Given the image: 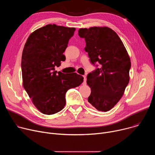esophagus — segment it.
<instances>
[{
	"label": "esophagus",
	"instance_id": "1",
	"mask_svg": "<svg viewBox=\"0 0 155 155\" xmlns=\"http://www.w3.org/2000/svg\"><path fill=\"white\" fill-rule=\"evenodd\" d=\"M83 80H84L83 83H86V75H83Z\"/></svg>",
	"mask_w": 155,
	"mask_h": 155
}]
</instances>
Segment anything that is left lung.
<instances>
[{"mask_svg":"<svg viewBox=\"0 0 155 155\" xmlns=\"http://www.w3.org/2000/svg\"><path fill=\"white\" fill-rule=\"evenodd\" d=\"M78 35L85 40L91 62L99 64L87 76L91 90L87 101L99 111L107 112L118 102L129 83L130 58L119 36L109 28H81Z\"/></svg>","mask_w":155,"mask_h":155,"instance_id":"1","label":"left lung"}]
</instances>
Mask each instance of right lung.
<instances>
[{"mask_svg": "<svg viewBox=\"0 0 155 155\" xmlns=\"http://www.w3.org/2000/svg\"><path fill=\"white\" fill-rule=\"evenodd\" d=\"M75 28L48 25L29 36L23 51L21 70L23 87L40 112L53 115L65 105V93L80 86L83 77L76 73L55 71L65 60L63 54Z\"/></svg>", "mask_w": 155, "mask_h": 155, "instance_id": "obj_1", "label": "right lung"}]
</instances>
